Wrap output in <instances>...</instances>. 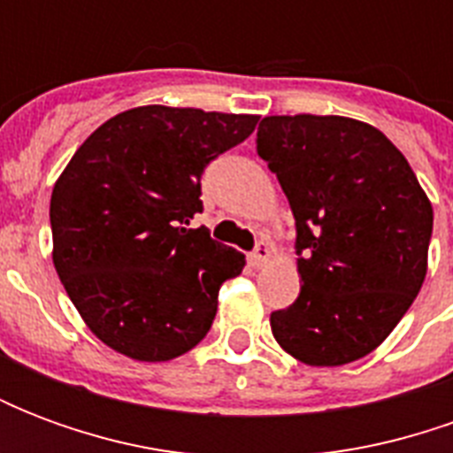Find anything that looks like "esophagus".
<instances>
[{
    "mask_svg": "<svg viewBox=\"0 0 453 453\" xmlns=\"http://www.w3.org/2000/svg\"><path fill=\"white\" fill-rule=\"evenodd\" d=\"M269 259V245H266L265 240H259L255 245V250L250 252V265L252 266H262Z\"/></svg>",
    "mask_w": 453,
    "mask_h": 453,
    "instance_id": "34e87169",
    "label": "esophagus"
}]
</instances>
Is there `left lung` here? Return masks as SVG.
I'll list each match as a JSON object with an SVG mask.
<instances>
[{
    "mask_svg": "<svg viewBox=\"0 0 453 453\" xmlns=\"http://www.w3.org/2000/svg\"><path fill=\"white\" fill-rule=\"evenodd\" d=\"M257 155L296 218L301 294L272 333L308 366H342L379 347L427 274L432 203L408 159L369 123L266 116Z\"/></svg>",
    "mask_w": 453,
    "mask_h": 453,
    "instance_id": "left-lung-1",
    "label": "left lung"
}]
</instances>
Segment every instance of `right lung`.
Masks as SVG:
<instances>
[{
    "instance_id": "1",
    "label": "right lung",
    "mask_w": 453,
    "mask_h": 453,
    "mask_svg": "<svg viewBox=\"0 0 453 453\" xmlns=\"http://www.w3.org/2000/svg\"><path fill=\"white\" fill-rule=\"evenodd\" d=\"M259 116L138 106L74 152L50 196L53 265L87 327L138 361H169L206 337L218 291L245 255L187 227L201 174Z\"/></svg>"
}]
</instances>
